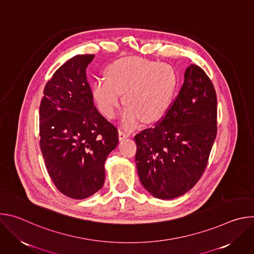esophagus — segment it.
I'll return each instance as SVG.
<instances>
[{
	"label": "esophagus",
	"mask_w": 254,
	"mask_h": 254,
	"mask_svg": "<svg viewBox=\"0 0 254 254\" xmlns=\"http://www.w3.org/2000/svg\"><path fill=\"white\" fill-rule=\"evenodd\" d=\"M130 134V132L128 130H126V129H122L120 128L119 129V138L120 139H124V138H127L128 137Z\"/></svg>",
	"instance_id": "obj_1"
}]
</instances>
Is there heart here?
<instances>
[{"label":"heart","instance_id":"b5f03b06","mask_svg":"<svg viewBox=\"0 0 254 254\" xmlns=\"http://www.w3.org/2000/svg\"><path fill=\"white\" fill-rule=\"evenodd\" d=\"M176 74L167 63L143 59H129L113 66L106 78L95 80L91 87L93 99L99 111L114 119L123 103L125 94L128 106L122 115L125 126L131 127L140 118L152 123L164 116L170 106L175 87Z\"/></svg>","mask_w":254,"mask_h":254}]
</instances>
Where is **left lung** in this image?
<instances>
[{
  "mask_svg": "<svg viewBox=\"0 0 254 254\" xmlns=\"http://www.w3.org/2000/svg\"><path fill=\"white\" fill-rule=\"evenodd\" d=\"M217 134V96L205 71L191 64L166 116L134 136L140 183L154 197L182 196L202 177Z\"/></svg>",
  "mask_w": 254,
  "mask_h": 254,
  "instance_id": "obj_1",
  "label": "left lung"
}]
</instances>
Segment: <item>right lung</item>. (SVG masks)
Segmentation results:
<instances>
[{
  "label": "right lung",
  "mask_w": 254,
  "mask_h": 254,
  "mask_svg": "<svg viewBox=\"0 0 254 254\" xmlns=\"http://www.w3.org/2000/svg\"><path fill=\"white\" fill-rule=\"evenodd\" d=\"M94 55L66 61L46 83L40 104V148L56 188L85 199L104 183V163L119 142L117 127L93 103L86 68Z\"/></svg>",
  "instance_id": "obj_1"
}]
</instances>
